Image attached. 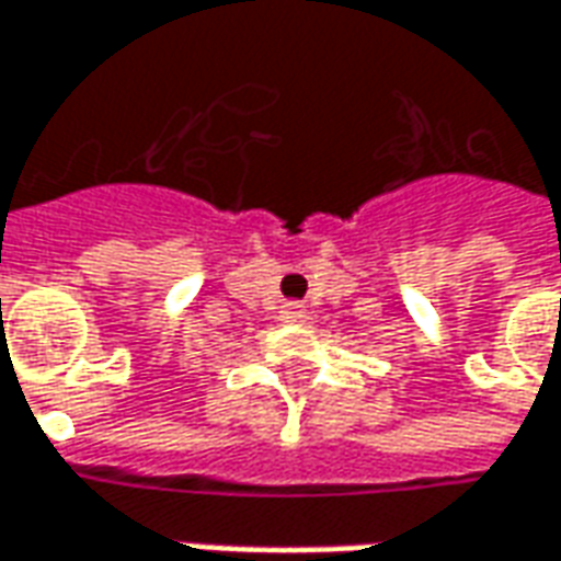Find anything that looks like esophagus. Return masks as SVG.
Returning a JSON list of instances; mask_svg holds the SVG:
<instances>
[{
	"label": "esophagus",
	"instance_id": "1",
	"mask_svg": "<svg viewBox=\"0 0 561 561\" xmlns=\"http://www.w3.org/2000/svg\"><path fill=\"white\" fill-rule=\"evenodd\" d=\"M301 317H305V308H301L299 301H289V305H284V320H287V323H299Z\"/></svg>",
	"mask_w": 561,
	"mask_h": 561
}]
</instances>
